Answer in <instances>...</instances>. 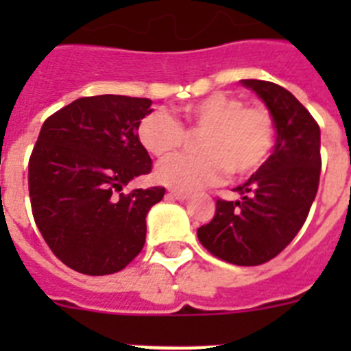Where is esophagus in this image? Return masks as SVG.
<instances>
[{
    "instance_id": "34e87169",
    "label": "esophagus",
    "mask_w": 351,
    "mask_h": 351,
    "mask_svg": "<svg viewBox=\"0 0 351 351\" xmlns=\"http://www.w3.org/2000/svg\"><path fill=\"white\" fill-rule=\"evenodd\" d=\"M169 193L172 195L173 198H178V200H188V198H190V191L178 190V188H173V190H169Z\"/></svg>"
}]
</instances>
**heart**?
Masks as SVG:
<instances>
[{
	"mask_svg": "<svg viewBox=\"0 0 351 351\" xmlns=\"http://www.w3.org/2000/svg\"><path fill=\"white\" fill-rule=\"evenodd\" d=\"M188 132L197 138L200 153L176 154L156 169V179L182 190L213 184L228 172L247 178L263 167L274 147L276 126L263 105H244L243 98L214 93L182 107ZM138 141L149 154L167 158L186 142L182 125L165 110H154L138 123Z\"/></svg>",
	"mask_w": 351,
	"mask_h": 351,
	"instance_id": "obj_1",
	"label": "heart"
}]
</instances>
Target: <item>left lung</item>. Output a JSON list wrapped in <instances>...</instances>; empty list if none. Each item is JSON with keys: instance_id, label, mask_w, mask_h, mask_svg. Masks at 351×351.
I'll list each match as a JSON object with an SVG mask.
<instances>
[{"instance_id": "8db88e82", "label": "left lung", "mask_w": 351, "mask_h": 351, "mask_svg": "<svg viewBox=\"0 0 351 351\" xmlns=\"http://www.w3.org/2000/svg\"><path fill=\"white\" fill-rule=\"evenodd\" d=\"M274 117V153L243 186L241 200H216V213L197 230L216 258L234 265H262L293 241L308 218L320 184V126L285 88L267 80H243Z\"/></svg>"}]
</instances>
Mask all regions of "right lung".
Masks as SVG:
<instances>
[{"mask_svg": "<svg viewBox=\"0 0 351 351\" xmlns=\"http://www.w3.org/2000/svg\"><path fill=\"white\" fill-rule=\"evenodd\" d=\"M149 98L84 96L49 116L27 165L31 210L47 246L88 276L119 272L145 243V216L163 186L123 188L153 169L138 123Z\"/></svg>", "mask_w": 351, "mask_h": 351, "instance_id": "right-lung-1", "label": "right lung"}]
</instances>
